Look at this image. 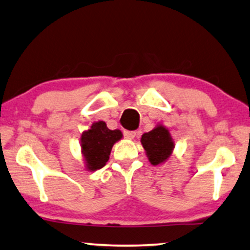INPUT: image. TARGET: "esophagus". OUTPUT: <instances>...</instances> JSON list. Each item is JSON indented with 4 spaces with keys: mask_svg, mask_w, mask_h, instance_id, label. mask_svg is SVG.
<instances>
[{
    "mask_svg": "<svg viewBox=\"0 0 250 250\" xmlns=\"http://www.w3.org/2000/svg\"><path fill=\"white\" fill-rule=\"evenodd\" d=\"M136 134H137V132H136V131H130V130H125V131H123V136H125V137L128 138V139L135 138Z\"/></svg>",
    "mask_w": 250,
    "mask_h": 250,
    "instance_id": "obj_1",
    "label": "esophagus"
}]
</instances>
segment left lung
Returning <instances> with one entry per match:
<instances>
[{
	"instance_id": "1",
	"label": "left lung",
	"mask_w": 250,
	"mask_h": 250,
	"mask_svg": "<svg viewBox=\"0 0 250 250\" xmlns=\"http://www.w3.org/2000/svg\"><path fill=\"white\" fill-rule=\"evenodd\" d=\"M142 145L152 165H160L170 156L174 149V142L168 129L158 125L153 130L142 136Z\"/></svg>"
}]
</instances>
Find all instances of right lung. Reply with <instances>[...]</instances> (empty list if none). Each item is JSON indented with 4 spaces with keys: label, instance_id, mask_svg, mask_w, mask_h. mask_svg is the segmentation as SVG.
<instances>
[{
    "label": "right lung",
    "instance_id": "obj_1",
    "mask_svg": "<svg viewBox=\"0 0 250 250\" xmlns=\"http://www.w3.org/2000/svg\"><path fill=\"white\" fill-rule=\"evenodd\" d=\"M121 138L122 132L118 129L109 130L103 121L94 123L81 136V147L86 168L89 170H97L104 167L108 161L113 145Z\"/></svg>",
    "mask_w": 250,
    "mask_h": 250
}]
</instances>
